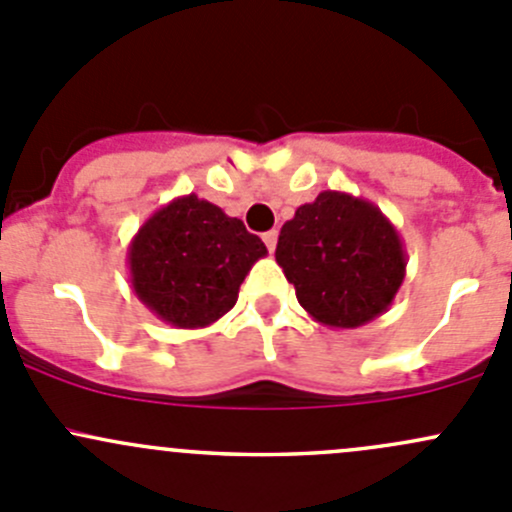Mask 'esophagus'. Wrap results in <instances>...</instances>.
<instances>
[{
	"mask_svg": "<svg viewBox=\"0 0 512 512\" xmlns=\"http://www.w3.org/2000/svg\"><path fill=\"white\" fill-rule=\"evenodd\" d=\"M262 240H265L267 250H270V252H275V247H277V230H270V232H265V235H262Z\"/></svg>",
	"mask_w": 512,
	"mask_h": 512,
	"instance_id": "obj_1",
	"label": "esophagus"
}]
</instances>
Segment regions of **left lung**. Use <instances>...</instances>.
<instances>
[{
  "mask_svg": "<svg viewBox=\"0 0 512 512\" xmlns=\"http://www.w3.org/2000/svg\"><path fill=\"white\" fill-rule=\"evenodd\" d=\"M275 260L309 317L337 329L381 317L406 277L404 242L391 220L339 190L299 205L282 225Z\"/></svg>",
  "mask_w": 512,
  "mask_h": 512,
  "instance_id": "obj_1",
  "label": "left lung"
}]
</instances>
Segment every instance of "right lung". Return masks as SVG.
<instances>
[{
	"instance_id": "1",
	"label": "right lung",
	"mask_w": 512,
	"mask_h": 512,
	"mask_svg": "<svg viewBox=\"0 0 512 512\" xmlns=\"http://www.w3.org/2000/svg\"><path fill=\"white\" fill-rule=\"evenodd\" d=\"M265 242L242 220L190 193L156 210L128 245L136 297L178 329H203L237 302L242 280Z\"/></svg>"
}]
</instances>
